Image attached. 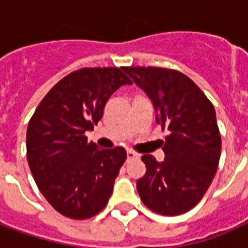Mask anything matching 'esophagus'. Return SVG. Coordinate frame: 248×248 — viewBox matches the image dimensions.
Returning a JSON list of instances; mask_svg holds the SVG:
<instances>
[{
  "instance_id": "1",
  "label": "esophagus",
  "mask_w": 248,
  "mask_h": 248,
  "mask_svg": "<svg viewBox=\"0 0 248 248\" xmlns=\"http://www.w3.org/2000/svg\"><path fill=\"white\" fill-rule=\"evenodd\" d=\"M127 158H129V159L140 158V154H138V153H135V151H133V150H127Z\"/></svg>"
}]
</instances>
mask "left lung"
<instances>
[{"label":"left lung","instance_id":"left-lung-1","mask_svg":"<svg viewBox=\"0 0 248 248\" xmlns=\"http://www.w3.org/2000/svg\"><path fill=\"white\" fill-rule=\"evenodd\" d=\"M124 71L153 101L156 124L170 131L162 142L165 161L142 156L146 174L137 182L138 194L156 214L187 213L206 194L218 169L222 140L215 108L181 71L153 66H130Z\"/></svg>","mask_w":248,"mask_h":248}]
</instances>
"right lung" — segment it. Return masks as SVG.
Returning <instances> with one entry per match:
<instances>
[{
	"instance_id": "add662e5",
	"label": "right lung",
	"mask_w": 248,
	"mask_h": 248,
	"mask_svg": "<svg viewBox=\"0 0 248 248\" xmlns=\"http://www.w3.org/2000/svg\"><path fill=\"white\" fill-rule=\"evenodd\" d=\"M131 83L124 67H83L57 82L30 118V171L46 201L67 218H92L108 204L126 150L98 149L85 133L102 118L111 94Z\"/></svg>"
}]
</instances>
